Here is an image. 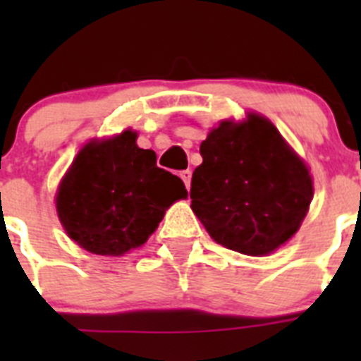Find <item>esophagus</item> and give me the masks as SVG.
<instances>
[{
	"label": "esophagus",
	"instance_id": "obj_1",
	"mask_svg": "<svg viewBox=\"0 0 361 361\" xmlns=\"http://www.w3.org/2000/svg\"><path fill=\"white\" fill-rule=\"evenodd\" d=\"M180 178L184 180V184H186V188L190 190V183H191V171L190 170H184L180 171Z\"/></svg>",
	"mask_w": 361,
	"mask_h": 361
}]
</instances>
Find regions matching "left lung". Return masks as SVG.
Instances as JSON below:
<instances>
[{
  "mask_svg": "<svg viewBox=\"0 0 361 361\" xmlns=\"http://www.w3.org/2000/svg\"><path fill=\"white\" fill-rule=\"evenodd\" d=\"M191 177V209L213 240L262 257L288 242L312 199L305 164L260 116L222 123L200 145Z\"/></svg>",
  "mask_w": 361,
  "mask_h": 361,
  "instance_id": "left-lung-1",
  "label": "left lung"
}]
</instances>
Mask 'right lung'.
<instances>
[{
  "mask_svg": "<svg viewBox=\"0 0 361 361\" xmlns=\"http://www.w3.org/2000/svg\"><path fill=\"white\" fill-rule=\"evenodd\" d=\"M130 130L79 152L57 191V215L68 237L95 255H123L142 245L166 209L188 191L157 166Z\"/></svg>",
  "mask_w": 361,
  "mask_h": 361,
  "instance_id": "1",
  "label": "right lung"
}]
</instances>
